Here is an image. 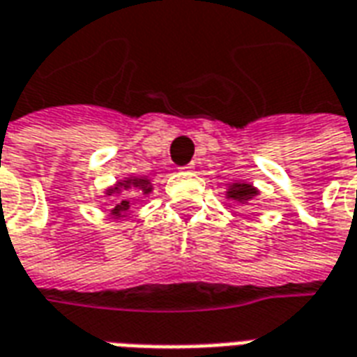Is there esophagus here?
Wrapping results in <instances>:
<instances>
[{
	"label": "esophagus",
	"mask_w": 357,
	"mask_h": 357,
	"mask_svg": "<svg viewBox=\"0 0 357 357\" xmlns=\"http://www.w3.org/2000/svg\"><path fill=\"white\" fill-rule=\"evenodd\" d=\"M193 168H195L193 164H187V166H183V168H179V170H183V172H191V170H193Z\"/></svg>",
	"instance_id": "esophagus-1"
}]
</instances>
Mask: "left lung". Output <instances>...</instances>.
I'll return each mask as SVG.
<instances>
[{
  "label": "left lung",
  "mask_w": 357,
  "mask_h": 357,
  "mask_svg": "<svg viewBox=\"0 0 357 357\" xmlns=\"http://www.w3.org/2000/svg\"><path fill=\"white\" fill-rule=\"evenodd\" d=\"M258 191H256L255 187L250 185V183H235V185L229 189V197H231L233 201L237 202H245L250 201L252 197H256Z\"/></svg>",
  "instance_id": "1"
}]
</instances>
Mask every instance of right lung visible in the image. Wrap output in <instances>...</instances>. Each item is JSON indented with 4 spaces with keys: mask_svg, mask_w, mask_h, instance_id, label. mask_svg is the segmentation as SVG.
I'll list each match as a JSON object with an SVG mask.
<instances>
[{
    "mask_svg": "<svg viewBox=\"0 0 357 357\" xmlns=\"http://www.w3.org/2000/svg\"><path fill=\"white\" fill-rule=\"evenodd\" d=\"M120 187H126V189H128V187H141L145 193H149V191H151V187L147 185V179H128L126 183H122V181H120V183H118V187H114V189H120ZM110 193H112V191H110ZM128 208H130V201H128V199H122V201L118 202L116 206L112 208V216H122V214H126V212H128Z\"/></svg>",
    "mask_w": 357,
    "mask_h": 357,
    "instance_id": "right-lung-1",
    "label": "right lung"
}]
</instances>
